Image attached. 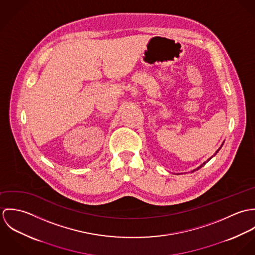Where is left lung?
Returning a JSON list of instances; mask_svg holds the SVG:
<instances>
[{
    "mask_svg": "<svg viewBox=\"0 0 255 255\" xmlns=\"http://www.w3.org/2000/svg\"><path fill=\"white\" fill-rule=\"evenodd\" d=\"M222 145H223V144H222ZM221 147H222V146H221ZM221 147H220V148H219L218 150H217V152H218L219 150H220V149H221ZM217 152H216V153H217ZM211 158H212V157H211ZM209 160H210V159H209ZM209 160H208V161H209ZM205 164H206V162H205V163H203V164H202V165H201V166H200V167H198V168H197V169H195V170H193V171H192V172H194V171H196V170H199V169H200V168H201V167H202V166H204V165H205Z\"/></svg>",
    "mask_w": 255,
    "mask_h": 255,
    "instance_id": "obj_1",
    "label": "left lung"
}]
</instances>
